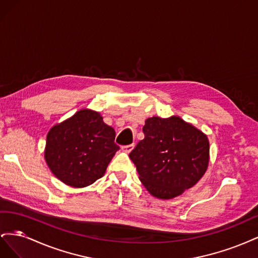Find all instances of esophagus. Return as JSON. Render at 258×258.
Masks as SVG:
<instances>
[{
    "label": "esophagus",
    "instance_id": "1",
    "mask_svg": "<svg viewBox=\"0 0 258 258\" xmlns=\"http://www.w3.org/2000/svg\"><path fill=\"white\" fill-rule=\"evenodd\" d=\"M134 147H135V146L132 145V144H131V145H126V146H122V147H121V150H122V152H124V153H128V154H129L132 150H134Z\"/></svg>",
    "mask_w": 258,
    "mask_h": 258
}]
</instances>
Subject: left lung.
<instances>
[{
	"label": "left lung",
	"mask_w": 258,
	"mask_h": 258,
	"mask_svg": "<svg viewBox=\"0 0 258 258\" xmlns=\"http://www.w3.org/2000/svg\"><path fill=\"white\" fill-rule=\"evenodd\" d=\"M144 139L129 154L147 191L173 199L196 185L210 161L207 135L179 116L145 120Z\"/></svg>",
	"instance_id": "obj_1"
}]
</instances>
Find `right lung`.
I'll return each instance as SVG.
<instances>
[{
	"instance_id": "obj_1",
	"label": "right lung",
	"mask_w": 258,
	"mask_h": 258,
	"mask_svg": "<svg viewBox=\"0 0 258 258\" xmlns=\"http://www.w3.org/2000/svg\"><path fill=\"white\" fill-rule=\"evenodd\" d=\"M115 130L100 113L83 108L50 128L44 158L51 173L66 185L83 188L106 171L119 146Z\"/></svg>"
}]
</instances>
